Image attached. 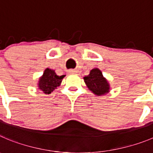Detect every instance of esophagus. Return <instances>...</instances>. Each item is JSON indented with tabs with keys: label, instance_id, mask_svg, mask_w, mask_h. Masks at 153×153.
Instances as JSON below:
<instances>
[{
	"label": "esophagus",
	"instance_id": "1",
	"mask_svg": "<svg viewBox=\"0 0 153 153\" xmlns=\"http://www.w3.org/2000/svg\"><path fill=\"white\" fill-rule=\"evenodd\" d=\"M69 72L70 74H73V73H77V72H77L76 70L72 69V70H70V71H69V72Z\"/></svg>",
	"mask_w": 153,
	"mask_h": 153
}]
</instances>
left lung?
<instances>
[{
  "label": "left lung",
  "instance_id": "8db88e82",
  "mask_svg": "<svg viewBox=\"0 0 153 153\" xmlns=\"http://www.w3.org/2000/svg\"><path fill=\"white\" fill-rule=\"evenodd\" d=\"M84 80L90 91L95 95L102 96L109 92V82L104 78L99 68H93L89 75L84 77Z\"/></svg>",
  "mask_w": 153,
  "mask_h": 153
}]
</instances>
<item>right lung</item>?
I'll list each match as a JSON object with an SVG mask.
<instances>
[{
	"label": "right lung",
	"instance_id": "add662e5",
	"mask_svg": "<svg viewBox=\"0 0 153 153\" xmlns=\"http://www.w3.org/2000/svg\"><path fill=\"white\" fill-rule=\"evenodd\" d=\"M65 75H57L54 70L46 68L42 76L39 78L38 84V88L45 94H51V92L60 85Z\"/></svg>",
	"mask_w": 153,
	"mask_h": 153
}]
</instances>
